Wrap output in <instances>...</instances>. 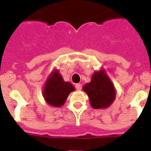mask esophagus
<instances>
[{
	"label": "esophagus",
	"instance_id": "obj_1",
	"mask_svg": "<svg viewBox=\"0 0 151 151\" xmlns=\"http://www.w3.org/2000/svg\"><path fill=\"white\" fill-rule=\"evenodd\" d=\"M75 87H76V89L78 90V91H80V90H81L82 85H81V84H76Z\"/></svg>",
	"mask_w": 151,
	"mask_h": 151
}]
</instances>
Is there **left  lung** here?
I'll return each instance as SVG.
<instances>
[{
  "label": "left lung",
  "instance_id": "1",
  "mask_svg": "<svg viewBox=\"0 0 151 151\" xmlns=\"http://www.w3.org/2000/svg\"><path fill=\"white\" fill-rule=\"evenodd\" d=\"M83 91L87 93L90 104L94 109L109 107L116 98L114 85L104 69L95 71L91 81L84 85Z\"/></svg>",
  "mask_w": 151,
  "mask_h": 151
}]
</instances>
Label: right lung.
Instances as JSON below:
<instances>
[{"label":"right lung","mask_w":151,"mask_h":151,"mask_svg":"<svg viewBox=\"0 0 151 151\" xmlns=\"http://www.w3.org/2000/svg\"><path fill=\"white\" fill-rule=\"evenodd\" d=\"M74 90L71 83L64 81L59 70H53L45 83L42 95L48 105L59 107L63 105L69 94Z\"/></svg>","instance_id":"right-lung-1"}]
</instances>
